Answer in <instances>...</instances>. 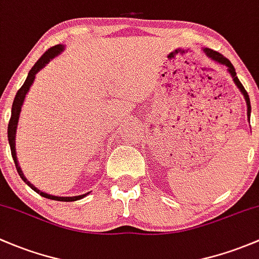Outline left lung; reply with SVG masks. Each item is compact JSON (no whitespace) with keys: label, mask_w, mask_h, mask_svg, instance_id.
Here are the masks:
<instances>
[{"label":"left lung","mask_w":259,"mask_h":259,"mask_svg":"<svg viewBox=\"0 0 259 259\" xmlns=\"http://www.w3.org/2000/svg\"><path fill=\"white\" fill-rule=\"evenodd\" d=\"M203 52L206 53L207 56L210 58V60L215 61V62L221 63V65H225L226 67H227V70L229 72V74L232 76V79H233V82L236 83V86L238 87V90L241 91V93L243 95L244 100H246V103H247V116H248V121H249V117H250V101H249V96L248 93H247V91L244 90V87L242 86V83L239 82L238 77H237V73H236V70H234L233 65L231 63V61L228 60V58H226L225 56L221 55L220 52H215V51L210 50V49H203Z\"/></svg>","instance_id":"8db88e82"}]
</instances>
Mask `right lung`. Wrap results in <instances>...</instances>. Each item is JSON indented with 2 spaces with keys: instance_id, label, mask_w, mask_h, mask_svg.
<instances>
[{
  "instance_id": "obj_1",
  "label": "right lung",
  "mask_w": 259,
  "mask_h": 259,
  "mask_svg": "<svg viewBox=\"0 0 259 259\" xmlns=\"http://www.w3.org/2000/svg\"><path fill=\"white\" fill-rule=\"evenodd\" d=\"M62 51H63L62 45H57V46L51 47L50 50H47L46 52H45L44 55L39 57V60L34 63L33 67H32L30 72H28V76H27V78H26L25 83H23L22 87L17 91L15 100H13L12 111H11V118L9 122V131H7V133H9V143H10V147H11V153H12V158H13V161H15L16 169H17L18 175H20V177L22 178L23 182H26V185L30 186V187L33 189L34 192H37L38 194H41V196L45 197V198L53 199V201L72 202V201H77V199L83 198V197H86L89 193H84V194H81V196H74V197H57V196H51V194H47V193H45V192L39 191L38 188L34 187L30 181H27V178L25 177V175L22 173V169H21L20 164H18L17 156H16V132H17L18 118H20V113H21V110H22V105H23V101H25L26 95H27V92L30 91V87L32 86V83H33L34 77H36L37 72L41 71L42 68H44L45 66H46L47 63L52 60V58H55L56 56L60 55Z\"/></svg>"
}]
</instances>
